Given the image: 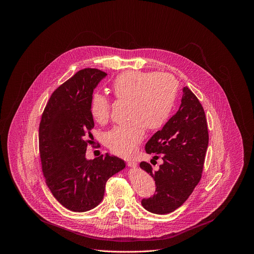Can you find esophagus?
I'll list each match as a JSON object with an SVG mask.
<instances>
[{"instance_id":"esophagus-1","label":"esophagus","mask_w":254,"mask_h":254,"mask_svg":"<svg viewBox=\"0 0 254 254\" xmlns=\"http://www.w3.org/2000/svg\"><path fill=\"white\" fill-rule=\"evenodd\" d=\"M127 164L129 167H132V168H135V167L137 166V163H136V161H134V160H127Z\"/></svg>"}]
</instances>
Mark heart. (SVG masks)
Returning a JSON list of instances; mask_svg holds the SVG:
<instances>
[{
    "mask_svg": "<svg viewBox=\"0 0 254 254\" xmlns=\"http://www.w3.org/2000/svg\"><path fill=\"white\" fill-rule=\"evenodd\" d=\"M118 100H127L126 123L105 133L104 141L114 154L130 156L144 135V127L155 130L165 125L171 116L178 93V81L169 74L159 72L126 71L112 84ZM112 103L105 95L94 93L89 103L91 118L99 125L111 119Z\"/></svg>",
    "mask_w": 254,
    "mask_h": 254,
    "instance_id": "heart-1",
    "label": "heart"
}]
</instances>
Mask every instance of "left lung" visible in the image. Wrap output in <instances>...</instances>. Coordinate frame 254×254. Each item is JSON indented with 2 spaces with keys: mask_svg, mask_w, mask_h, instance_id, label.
Listing matches in <instances>:
<instances>
[{
  "mask_svg": "<svg viewBox=\"0 0 254 254\" xmlns=\"http://www.w3.org/2000/svg\"><path fill=\"white\" fill-rule=\"evenodd\" d=\"M208 141L204 108L186 86L179 111L146 143V152L163 164L156 172L147 162L139 164L156 184V194L141 200L144 209L168 214L183 205L201 180Z\"/></svg>",
  "mask_w": 254,
  "mask_h": 254,
  "instance_id": "1",
  "label": "left lung"
}]
</instances>
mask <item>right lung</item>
I'll return each instance as SVG.
<instances>
[{
  "label": "right lung",
  "mask_w": 254,
  "mask_h": 254,
  "mask_svg": "<svg viewBox=\"0 0 254 254\" xmlns=\"http://www.w3.org/2000/svg\"><path fill=\"white\" fill-rule=\"evenodd\" d=\"M107 74L84 68L51 94L39 126V152L45 182L65 208L85 212L103 199L107 180L123 170L125 162L108 154L87 160L93 142L89 103L93 89Z\"/></svg>",
  "instance_id": "right-lung-1"
}]
</instances>
